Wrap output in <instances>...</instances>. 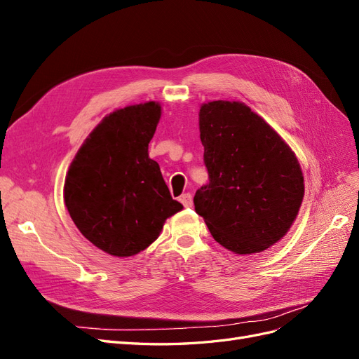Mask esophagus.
Listing matches in <instances>:
<instances>
[{
  "label": "esophagus",
  "instance_id": "34e87169",
  "mask_svg": "<svg viewBox=\"0 0 359 359\" xmlns=\"http://www.w3.org/2000/svg\"><path fill=\"white\" fill-rule=\"evenodd\" d=\"M180 202L186 206V208H190V206L193 205V199H191V194L190 193H184L180 196Z\"/></svg>",
  "mask_w": 359,
  "mask_h": 359
}]
</instances>
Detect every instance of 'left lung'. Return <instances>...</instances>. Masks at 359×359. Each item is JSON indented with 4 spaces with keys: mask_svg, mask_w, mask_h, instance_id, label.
<instances>
[{
    "mask_svg": "<svg viewBox=\"0 0 359 359\" xmlns=\"http://www.w3.org/2000/svg\"><path fill=\"white\" fill-rule=\"evenodd\" d=\"M199 130L210 182L194 194V210L224 248L264 252L299 211L304 177L295 153L241 102L203 103Z\"/></svg>",
    "mask_w": 359,
    "mask_h": 359,
    "instance_id": "obj_1",
    "label": "left lung"
}]
</instances>
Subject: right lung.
<instances>
[{"mask_svg": "<svg viewBox=\"0 0 359 359\" xmlns=\"http://www.w3.org/2000/svg\"><path fill=\"white\" fill-rule=\"evenodd\" d=\"M161 106L116 109L85 139L64 182V201L81 233L104 253L127 257L153 244L166 219L182 210L158 163L148 156Z\"/></svg>", "mask_w": 359, "mask_h": 359, "instance_id": "1", "label": "right lung"}]
</instances>
